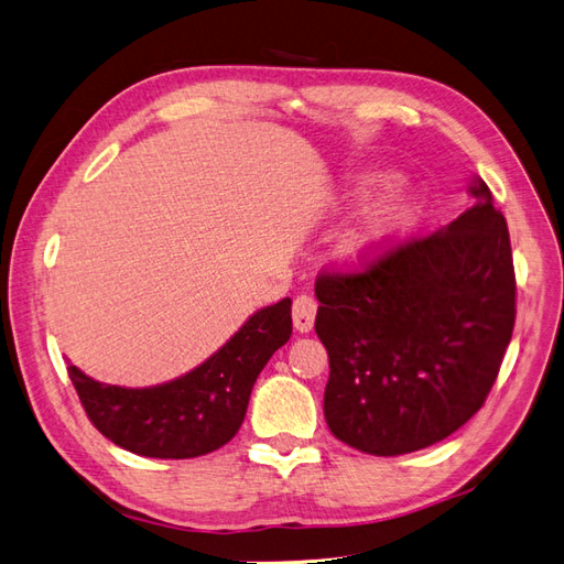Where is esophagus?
<instances>
[{
  "label": "esophagus",
  "instance_id": "34e87169",
  "mask_svg": "<svg viewBox=\"0 0 564 564\" xmlns=\"http://www.w3.org/2000/svg\"><path fill=\"white\" fill-rule=\"evenodd\" d=\"M315 315H317V301L311 296H296L294 308H292L296 332H301V334L311 332L315 324Z\"/></svg>",
  "mask_w": 564,
  "mask_h": 564
}]
</instances>
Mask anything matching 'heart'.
Returning <instances> with one entry per match:
<instances>
[{
  "label": "heart",
  "mask_w": 564,
  "mask_h": 564,
  "mask_svg": "<svg viewBox=\"0 0 564 564\" xmlns=\"http://www.w3.org/2000/svg\"><path fill=\"white\" fill-rule=\"evenodd\" d=\"M416 218L419 204L412 197H388L371 212H367L360 224L346 232L344 240H340V253L348 261H367L386 249V245H390L395 237L412 228Z\"/></svg>",
  "instance_id": "heart-1"
}]
</instances>
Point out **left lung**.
Here are the masks:
<instances>
[{
  "mask_svg": "<svg viewBox=\"0 0 564 564\" xmlns=\"http://www.w3.org/2000/svg\"><path fill=\"white\" fill-rule=\"evenodd\" d=\"M475 207L357 270H324L315 332L329 352L324 419L346 445L398 456L477 414L516 327V268L485 181Z\"/></svg>",
  "mask_w": 564,
  "mask_h": 564,
  "instance_id": "obj_1",
  "label": "left lung"
}]
</instances>
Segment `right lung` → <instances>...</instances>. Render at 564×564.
Instances as JSON below:
<instances>
[{
  "mask_svg": "<svg viewBox=\"0 0 564 564\" xmlns=\"http://www.w3.org/2000/svg\"><path fill=\"white\" fill-rule=\"evenodd\" d=\"M292 336V299L251 315L185 377L152 388L98 383L67 365L89 421L117 447L150 458H195L235 437L261 369Z\"/></svg>",
  "mask_w": 564,
  "mask_h": 564,
  "instance_id": "add662e5",
  "label": "right lung"
}]
</instances>
